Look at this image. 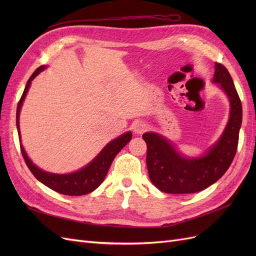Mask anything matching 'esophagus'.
Instances as JSON below:
<instances>
[{"label":"esophagus","mask_w":256,"mask_h":256,"mask_svg":"<svg viewBox=\"0 0 256 256\" xmlns=\"http://www.w3.org/2000/svg\"><path fill=\"white\" fill-rule=\"evenodd\" d=\"M134 132H136V134H143L144 131L147 129V125H146L145 122H143L138 120V122L134 124Z\"/></svg>","instance_id":"34e87169"}]
</instances>
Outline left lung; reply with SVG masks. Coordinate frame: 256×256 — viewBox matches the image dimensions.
Listing matches in <instances>:
<instances>
[{"label":"left lung","mask_w":256,"mask_h":256,"mask_svg":"<svg viewBox=\"0 0 256 256\" xmlns=\"http://www.w3.org/2000/svg\"><path fill=\"white\" fill-rule=\"evenodd\" d=\"M214 83H219L230 104V120L224 132L202 157L186 158L164 136L154 132L142 136L147 145L146 164L152 182L166 193L187 194L202 191L224 175L233 161L242 122V108L228 69L214 63Z\"/></svg>","instance_id":"8db88e82"}]
</instances>
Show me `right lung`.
<instances>
[{
  "instance_id": "right-lung-1",
  "label": "right lung",
  "mask_w": 256,
  "mask_h": 256,
  "mask_svg": "<svg viewBox=\"0 0 256 256\" xmlns=\"http://www.w3.org/2000/svg\"><path fill=\"white\" fill-rule=\"evenodd\" d=\"M46 66L38 67L34 74L30 76L28 79L24 92L19 100L18 106H17V129L18 134L20 138V129H19V114L23 100H24L26 92L30 88V85L35 76L42 72ZM132 138V134L126 132L122 134L120 136L116 138L115 140L111 141L109 144L104 146V148L100 152L94 160H92L90 164L84 166L79 171L70 173V174H53L49 172H44L40 168H37L30 159L28 157V154L23 148L22 144H20V150L22 152V156L24 158L26 164L30 171L37 178L38 180L42 182L44 186H47L50 189L56 191L60 194L65 196H84L90 193L97 189L100 184H102L106 176L108 171H109L110 166L112 161L114 160L115 156L118 154L124 146H125Z\"/></svg>"
}]
</instances>
